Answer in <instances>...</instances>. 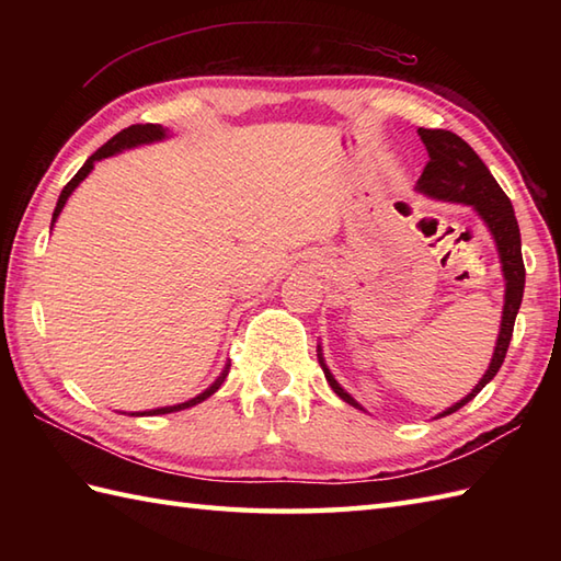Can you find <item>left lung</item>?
<instances>
[{
    "label": "left lung",
    "instance_id": "1",
    "mask_svg": "<svg viewBox=\"0 0 561 561\" xmlns=\"http://www.w3.org/2000/svg\"><path fill=\"white\" fill-rule=\"evenodd\" d=\"M420 133L424 147L428 151V163L424 165L422 178L416 181V190L420 193L444 199V202H460V205H468L480 214V219L486 224V229L494 236V243L499 250V260H502V272L506 279V294H504V313H502V330H499V340L494 347V356L486 368L480 383L472 388L460 402L450 404L448 410L440 412L438 416H446L458 412L462 404H468L478 392L490 383V380L499 374L502 368L511 335H514V323L518 316V308L523 301V287H526V267H523V255H520V231L514 207H511V199L499 183L490 169L482 163L478 153L472 151L468 141L460 139L458 135L448 133V129H416ZM318 362L323 366V374L328 378L330 388L337 392V396L350 402L352 408L364 410L359 402H356L347 390H344L335 376L330 374V368L323 362V352L318 347Z\"/></svg>",
    "mask_w": 561,
    "mask_h": 561
}]
</instances>
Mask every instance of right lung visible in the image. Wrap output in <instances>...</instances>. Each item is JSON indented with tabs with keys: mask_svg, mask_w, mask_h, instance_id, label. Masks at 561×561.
Listing matches in <instances>:
<instances>
[{
	"mask_svg": "<svg viewBox=\"0 0 561 561\" xmlns=\"http://www.w3.org/2000/svg\"><path fill=\"white\" fill-rule=\"evenodd\" d=\"M161 139H165V129H163L161 125H149V123H147V125H129L127 129H123V133H117L113 139L105 141V145H103L96 153H91V157L87 159V163H83L81 169H79V173H77L75 178H71V181L65 185L62 193H59L57 207H55V211H53V224L57 221L59 211H62V207L67 205L69 195L75 193L77 185L83 181V178H87V175L93 171V163L101 161V159H108V157H113V153H121V151H125V149H133V147H139V145H151V141H161ZM229 368H231V364H226V366H224V371L219 374V378L214 380V383H211L205 392H199L197 398L187 400V402H181V404H169V408L149 410V412H133V416H145V414H147V416H151V414H169V412H181V410L193 408V404H197V402H202V400H207L209 396H214V392H217V390L221 388V383L226 380V376H229Z\"/></svg>",
	"mask_w": 561,
	"mask_h": 561,
	"instance_id": "add662e5",
	"label": "right lung"
}]
</instances>
